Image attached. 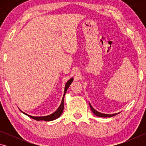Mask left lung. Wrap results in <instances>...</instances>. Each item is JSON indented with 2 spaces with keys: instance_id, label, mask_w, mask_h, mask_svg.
<instances>
[{
  "instance_id": "1",
  "label": "left lung",
  "mask_w": 146,
  "mask_h": 146,
  "mask_svg": "<svg viewBox=\"0 0 146 146\" xmlns=\"http://www.w3.org/2000/svg\"><path fill=\"white\" fill-rule=\"evenodd\" d=\"M89 104H90V108L91 111H92V112L93 113V114H95V115L97 116V117H104V118H109V117H112L113 116H115L117 115V114H119L120 112H118V113H113V114H105V113H100V112H98V111L95 110V109L93 108V106L91 105V104L89 102Z\"/></svg>"
}]
</instances>
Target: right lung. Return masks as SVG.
<instances>
[{
	"mask_svg": "<svg viewBox=\"0 0 146 146\" xmlns=\"http://www.w3.org/2000/svg\"><path fill=\"white\" fill-rule=\"evenodd\" d=\"M73 81V78L72 77V78H71L70 80H68V82H66V85H65V88H64V95H63L62 98V101H61L60 104V106H59V107L58 108L57 110H56L55 111H54L53 113H51V114L48 115H46V116H42V117H36V116L29 115L28 114H27V113L23 112V111L21 110V111H22V113H23L24 115L28 116L29 117H30L31 118H33V119L36 120L52 121V120H54L56 119V118H58L62 115V112H63L64 97H65L66 93V91H67L68 88L70 87V86L71 85V84L72 83Z\"/></svg>",
	"mask_w": 146,
	"mask_h": 146,
	"instance_id": "1",
	"label": "right lung"
}]
</instances>
